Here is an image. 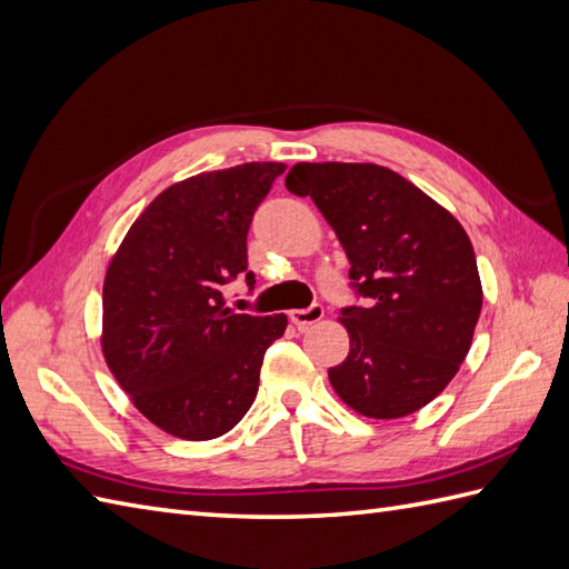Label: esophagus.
<instances>
[{
    "label": "esophagus",
    "mask_w": 569,
    "mask_h": 569,
    "mask_svg": "<svg viewBox=\"0 0 569 569\" xmlns=\"http://www.w3.org/2000/svg\"><path fill=\"white\" fill-rule=\"evenodd\" d=\"M325 317V310H322V306H310V308H306V310H293L290 312V322H293L298 329H306V327H310V325H315V322H320Z\"/></svg>",
    "instance_id": "1"
}]
</instances>
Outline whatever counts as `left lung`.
Returning <instances> with one entry per match:
<instances>
[{"label":"left lung","instance_id":"8db88e82","mask_svg":"<svg viewBox=\"0 0 569 569\" xmlns=\"http://www.w3.org/2000/svg\"><path fill=\"white\" fill-rule=\"evenodd\" d=\"M286 189L310 196L349 257L366 306L341 310L351 349L329 382L353 412L400 419L458 373L482 310L470 237L443 206L380 164L298 162Z\"/></svg>","mask_w":569,"mask_h":569}]
</instances>
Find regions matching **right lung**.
<instances>
[{"instance_id": "add662e5", "label": "right lung", "mask_w": 569, "mask_h": 569, "mask_svg": "<svg viewBox=\"0 0 569 569\" xmlns=\"http://www.w3.org/2000/svg\"><path fill=\"white\" fill-rule=\"evenodd\" d=\"M283 171L247 162L171 183L106 269L103 359L140 415L177 439L228 433L257 398L263 353L286 332V315H240L222 298L247 271L249 224Z\"/></svg>"}]
</instances>
